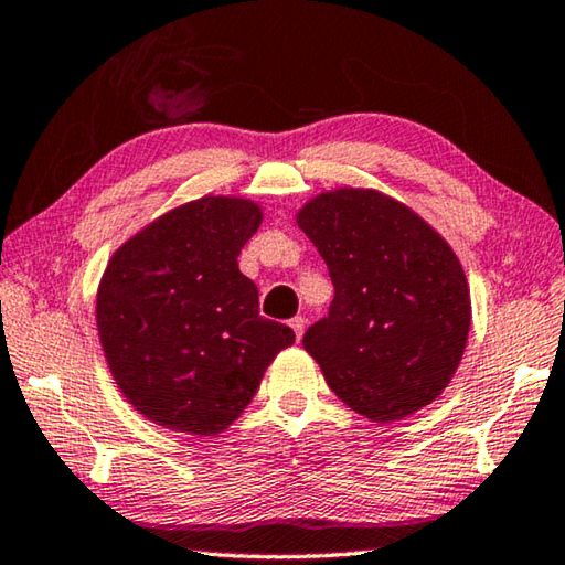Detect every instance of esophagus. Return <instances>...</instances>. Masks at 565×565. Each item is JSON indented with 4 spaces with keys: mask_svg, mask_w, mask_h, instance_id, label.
<instances>
[{
    "mask_svg": "<svg viewBox=\"0 0 565 565\" xmlns=\"http://www.w3.org/2000/svg\"><path fill=\"white\" fill-rule=\"evenodd\" d=\"M289 327L294 329V333H296V339H301V337H303V327H306V319H303V317H294V319L289 321Z\"/></svg>",
    "mask_w": 565,
    "mask_h": 565,
    "instance_id": "34e87169",
    "label": "esophagus"
}]
</instances>
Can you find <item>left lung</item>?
Wrapping results in <instances>:
<instances>
[{
	"label": "left lung",
	"instance_id": "1",
	"mask_svg": "<svg viewBox=\"0 0 565 565\" xmlns=\"http://www.w3.org/2000/svg\"><path fill=\"white\" fill-rule=\"evenodd\" d=\"M296 224L337 289L329 319L303 337L329 388L376 424L434 404L471 331V291L451 244L408 204L363 186L311 196Z\"/></svg>",
	"mask_w": 565,
	"mask_h": 565
}]
</instances>
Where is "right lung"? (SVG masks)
I'll use <instances>...</instances> for the list:
<instances>
[{"mask_svg": "<svg viewBox=\"0 0 565 565\" xmlns=\"http://www.w3.org/2000/svg\"><path fill=\"white\" fill-rule=\"evenodd\" d=\"M246 196L206 194L131 234L104 269L94 319L124 398L169 431L216 436L252 404L294 331L259 317L238 254L262 226Z\"/></svg>", "mask_w": 565, "mask_h": 565, "instance_id": "add662e5", "label": "right lung"}]
</instances>
